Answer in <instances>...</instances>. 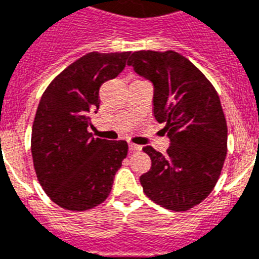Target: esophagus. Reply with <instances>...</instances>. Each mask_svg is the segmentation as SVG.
Segmentation results:
<instances>
[{
    "label": "esophagus",
    "mask_w": 259,
    "mask_h": 259,
    "mask_svg": "<svg viewBox=\"0 0 259 259\" xmlns=\"http://www.w3.org/2000/svg\"><path fill=\"white\" fill-rule=\"evenodd\" d=\"M141 149H142V148L140 145H136V144H132V142L129 144L130 152H138V150H141Z\"/></svg>",
    "instance_id": "obj_1"
}]
</instances>
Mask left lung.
Here are the masks:
<instances>
[{
	"label": "left lung",
	"mask_w": 259,
	"mask_h": 259,
	"mask_svg": "<svg viewBox=\"0 0 259 259\" xmlns=\"http://www.w3.org/2000/svg\"><path fill=\"white\" fill-rule=\"evenodd\" d=\"M127 66L153 84V115L165 123V154L144 146L152 160L140 177L150 200L166 209L187 211L208 196L227 154V123L209 80L175 51H138Z\"/></svg>",
	"instance_id": "8db88e82"
}]
</instances>
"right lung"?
<instances>
[{
    "label": "right lung",
    "instance_id": "right-lung-1",
    "mask_svg": "<svg viewBox=\"0 0 259 259\" xmlns=\"http://www.w3.org/2000/svg\"><path fill=\"white\" fill-rule=\"evenodd\" d=\"M129 56L90 52L60 72L40 99L30 140L33 165L62 208L86 211L105 201L127 156V142L94 138L89 126L99 109V89L121 74Z\"/></svg>",
    "mask_w": 259,
    "mask_h": 259
}]
</instances>
